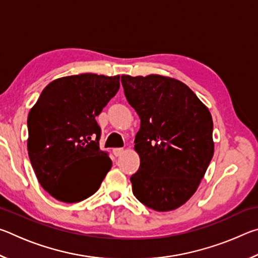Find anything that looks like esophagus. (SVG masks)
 I'll use <instances>...</instances> for the list:
<instances>
[{
    "label": "esophagus",
    "instance_id": "obj_1",
    "mask_svg": "<svg viewBox=\"0 0 258 258\" xmlns=\"http://www.w3.org/2000/svg\"><path fill=\"white\" fill-rule=\"evenodd\" d=\"M112 154L115 155L116 157H118V156L124 154V149H123V148H115V149L112 150Z\"/></svg>",
    "mask_w": 258,
    "mask_h": 258
}]
</instances>
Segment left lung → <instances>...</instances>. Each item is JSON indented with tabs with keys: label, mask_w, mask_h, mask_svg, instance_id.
Returning <instances> with one entry per match:
<instances>
[{
	"label": "left lung",
	"mask_w": 258,
	"mask_h": 258,
	"mask_svg": "<svg viewBox=\"0 0 258 258\" xmlns=\"http://www.w3.org/2000/svg\"><path fill=\"white\" fill-rule=\"evenodd\" d=\"M121 84L141 120L134 141L140 167L131 176L133 195L154 211H174L197 191L213 158L211 112L175 78L123 75Z\"/></svg>",
	"instance_id": "left-lung-1"
}]
</instances>
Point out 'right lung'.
Instances as JSON below:
<instances>
[{"mask_svg": "<svg viewBox=\"0 0 258 258\" xmlns=\"http://www.w3.org/2000/svg\"><path fill=\"white\" fill-rule=\"evenodd\" d=\"M119 75L81 74L52 81L27 118V150L43 189L63 203L91 197L111 168L99 147L100 115L119 90Z\"/></svg>", "mask_w": 258, "mask_h": 258, "instance_id": "obj_1", "label": "right lung"}]
</instances>
